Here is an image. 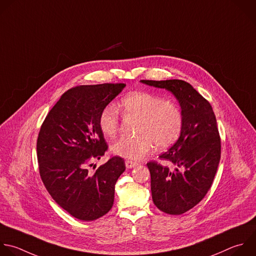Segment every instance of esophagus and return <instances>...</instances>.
<instances>
[{
	"mask_svg": "<svg viewBox=\"0 0 256 256\" xmlns=\"http://www.w3.org/2000/svg\"><path fill=\"white\" fill-rule=\"evenodd\" d=\"M138 164L136 162H134V160H126V166L128 168H134V166H136Z\"/></svg>",
	"mask_w": 256,
	"mask_h": 256,
	"instance_id": "34e87169",
	"label": "esophagus"
}]
</instances>
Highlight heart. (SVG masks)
I'll list each match as a JSON object with an SVG mask.
<instances>
[{
    "label": "heart",
    "mask_w": 256,
    "mask_h": 256,
    "mask_svg": "<svg viewBox=\"0 0 256 256\" xmlns=\"http://www.w3.org/2000/svg\"><path fill=\"white\" fill-rule=\"evenodd\" d=\"M122 114L138 118L136 136H122L112 146V152L130 160H140L156 148L164 150L180 136L184 116L180 106L172 100L146 92L130 94L120 102ZM98 126L106 138H114L120 128V116L114 106L102 110Z\"/></svg>",
    "instance_id": "heart-1"
}]
</instances>
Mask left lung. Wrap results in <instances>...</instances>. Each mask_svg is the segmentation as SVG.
I'll return each mask as SVG.
<instances>
[{"label":"left lung","instance_id":"8db88e82","mask_svg":"<svg viewBox=\"0 0 256 256\" xmlns=\"http://www.w3.org/2000/svg\"><path fill=\"white\" fill-rule=\"evenodd\" d=\"M171 92L179 102L184 124L178 140L146 164L154 204L162 212L181 215L196 206L213 183L221 156V140L211 104L184 80H140Z\"/></svg>","mask_w":256,"mask_h":256}]
</instances>
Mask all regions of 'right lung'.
<instances>
[{
    "label": "right lung",
    "instance_id": "1",
    "mask_svg": "<svg viewBox=\"0 0 256 256\" xmlns=\"http://www.w3.org/2000/svg\"><path fill=\"white\" fill-rule=\"evenodd\" d=\"M124 88V83H104L67 90L39 132L37 158L43 184L61 208L82 221L98 219L112 209L116 183L126 170L118 156L96 173L88 168L108 148L98 126L100 114Z\"/></svg>",
    "mask_w": 256,
    "mask_h": 256
}]
</instances>
